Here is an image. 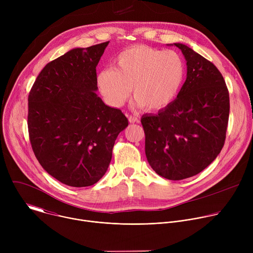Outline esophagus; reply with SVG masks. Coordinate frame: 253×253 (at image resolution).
<instances>
[{"mask_svg":"<svg viewBox=\"0 0 253 253\" xmlns=\"http://www.w3.org/2000/svg\"><path fill=\"white\" fill-rule=\"evenodd\" d=\"M128 120H129L130 123H139V122H140L139 118H138L137 116H135V115H130V116L128 117Z\"/></svg>","mask_w":253,"mask_h":253,"instance_id":"1","label":"esophagus"}]
</instances>
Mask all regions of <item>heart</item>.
Instances as JSON below:
<instances>
[{
	"mask_svg": "<svg viewBox=\"0 0 253 253\" xmlns=\"http://www.w3.org/2000/svg\"><path fill=\"white\" fill-rule=\"evenodd\" d=\"M185 77V63L177 52L137 45L121 52L116 67L97 75L105 100L121 107L132 92L135 103L146 110H160L177 96Z\"/></svg>",
	"mask_w": 253,
	"mask_h": 253,
	"instance_id": "obj_1",
	"label": "heart"
}]
</instances>
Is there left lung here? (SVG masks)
I'll return each mask as SVG.
<instances>
[{"label":"left lung","instance_id":"left-lung-1","mask_svg":"<svg viewBox=\"0 0 253 253\" xmlns=\"http://www.w3.org/2000/svg\"><path fill=\"white\" fill-rule=\"evenodd\" d=\"M186 80L176 99L157 114L141 118L151 168L169 180L192 177L220 153L229 117V94L218 69L181 43Z\"/></svg>","mask_w":253,"mask_h":253}]
</instances>
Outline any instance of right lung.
<instances>
[{"label": "right lung", "instance_id": "right-lung-1", "mask_svg": "<svg viewBox=\"0 0 253 253\" xmlns=\"http://www.w3.org/2000/svg\"><path fill=\"white\" fill-rule=\"evenodd\" d=\"M109 42L74 48L48 63L29 94L28 129L41 166L60 182L86 187L98 182L128 126L120 109L96 94V67Z\"/></svg>", "mask_w": 253, "mask_h": 253}]
</instances>
